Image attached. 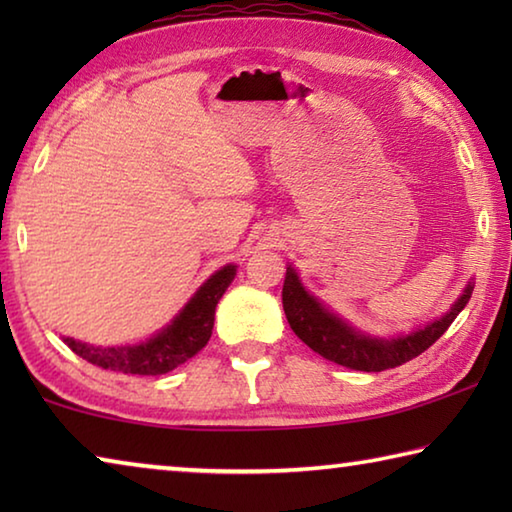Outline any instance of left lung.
Here are the masks:
<instances>
[{
    "label": "left lung",
    "mask_w": 512,
    "mask_h": 512,
    "mask_svg": "<svg viewBox=\"0 0 512 512\" xmlns=\"http://www.w3.org/2000/svg\"><path fill=\"white\" fill-rule=\"evenodd\" d=\"M472 291L474 284L470 282L445 316L433 320L427 327L415 329L411 334L397 336V339H377V336L357 332L345 320L332 314L323 302H318V298L307 293L298 280V273L291 266L287 268V277H284L282 305L298 339L307 343L320 357L352 370L381 372L402 366V363L415 359L418 354L431 348L470 302Z\"/></svg>",
    "instance_id": "8db88e82"
}]
</instances>
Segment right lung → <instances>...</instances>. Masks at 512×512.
<instances>
[{"label":"right lung","mask_w":512,"mask_h":512,"mask_svg":"<svg viewBox=\"0 0 512 512\" xmlns=\"http://www.w3.org/2000/svg\"><path fill=\"white\" fill-rule=\"evenodd\" d=\"M235 275V264L223 266L221 271L210 275V280L203 282V287L171 320V325L140 345L101 348V345L74 341L69 336H65L63 341L74 354L103 370L124 372V375H164V372H171L180 363L192 359L210 341L216 305H219L225 289L230 287V282L235 280Z\"/></svg>","instance_id":"right-lung-1"}]
</instances>
